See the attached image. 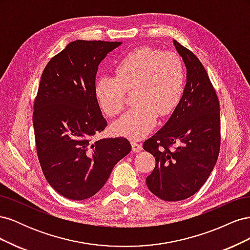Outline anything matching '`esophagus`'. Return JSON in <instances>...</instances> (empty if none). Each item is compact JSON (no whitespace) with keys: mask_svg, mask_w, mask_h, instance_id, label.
<instances>
[{"mask_svg":"<svg viewBox=\"0 0 250 250\" xmlns=\"http://www.w3.org/2000/svg\"><path fill=\"white\" fill-rule=\"evenodd\" d=\"M131 148L133 152H140V151L143 149L142 144L135 142V141H131Z\"/></svg>","mask_w":250,"mask_h":250,"instance_id":"esophagus-1","label":"esophagus"}]
</instances>
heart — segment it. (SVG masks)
Here are the masks:
<instances>
[{"label": "heart", "mask_w": 250, "mask_h": 250, "mask_svg": "<svg viewBox=\"0 0 250 250\" xmlns=\"http://www.w3.org/2000/svg\"><path fill=\"white\" fill-rule=\"evenodd\" d=\"M115 71L116 76L96 80L97 100L108 117H116L125 106L126 92L134 88L135 105L113 123V130L142 139L154 127L157 113L167 116L177 106L185 85L183 60L174 52L142 47L121 59Z\"/></svg>", "instance_id": "1"}]
</instances>
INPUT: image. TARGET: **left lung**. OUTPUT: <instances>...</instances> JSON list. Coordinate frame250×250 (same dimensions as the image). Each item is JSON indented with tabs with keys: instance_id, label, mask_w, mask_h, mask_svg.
<instances>
[{
	"instance_id": "left-lung-1",
	"label": "left lung",
	"mask_w": 250,
	"mask_h": 250,
	"mask_svg": "<svg viewBox=\"0 0 250 250\" xmlns=\"http://www.w3.org/2000/svg\"><path fill=\"white\" fill-rule=\"evenodd\" d=\"M187 67V83L175 110L162 129L144 142L155 157L147 187L165 201L191 197L213 171L220 151V104L203 64L173 41Z\"/></svg>"
}]
</instances>
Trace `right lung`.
Returning <instances> with one entry per match:
<instances>
[{"label":"right lung","mask_w":250,"mask_h":250,"mask_svg":"<svg viewBox=\"0 0 250 250\" xmlns=\"http://www.w3.org/2000/svg\"><path fill=\"white\" fill-rule=\"evenodd\" d=\"M121 43L72 42L42 74L33 111L36 152L49 185L67 199L99 192L131 150L125 138L92 140L107 126L95 94L98 65Z\"/></svg>","instance_id":"obj_1"}]
</instances>
